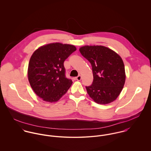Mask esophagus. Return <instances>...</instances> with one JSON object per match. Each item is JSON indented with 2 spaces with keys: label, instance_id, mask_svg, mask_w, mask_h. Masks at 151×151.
<instances>
[{
  "label": "esophagus",
  "instance_id": "esophagus-1",
  "mask_svg": "<svg viewBox=\"0 0 151 151\" xmlns=\"http://www.w3.org/2000/svg\"><path fill=\"white\" fill-rule=\"evenodd\" d=\"M76 79L77 81H80V80H81V76L80 75H79V76H78L76 78Z\"/></svg>",
  "mask_w": 151,
  "mask_h": 151
}]
</instances>
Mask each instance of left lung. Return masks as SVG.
Returning a JSON list of instances; mask_svg holds the SVG:
<instances>
[{"label":"left lung","instance_id":"left-lung-1","mask_svg":"<svg viewBox=\"0 0 151 151\" xmlns=\"http://www.w3.org/2000/svg\"><path fill=\"white\" fill-rule=\"evenodd\" d=\"M91 64L93 80L86 86L95 102L106 105L115 101L126 81L125 67L122 58L114 50L101 45H86L79 49Z\"/></svg>","mask_w":151,"mask_h":151}]
</instances>
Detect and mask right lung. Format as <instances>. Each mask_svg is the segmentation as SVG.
I'll list each match as a JSON object with an SVG mask.
<instances>
[{
    "label": "right lung",
    "instance_id": "right-lung-1",
    "mask_svg": "<svg viewBox=\"0 0 151 151\" xmlns=\"http://www.w3.org/2000/svg\"><path fill=\"white\" fill-rule=\"evenodd\" d=\"M73 45L56 43L38 47L32 55L28 67V78L34 92L42 100L58 102L73 81L65 76L64 62L74 51Z\"/></svg>",
    "mask_w": 151,
    "mask_h": 151
}]
</instances>
